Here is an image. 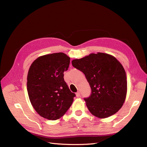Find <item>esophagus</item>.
<instances>
[{
	"instance_id": "1",
	"label": "esophagus",
	"mask_w": 147,
	"mask_h": 147,
	"mask_svg": "<svg viewBox=\"0 0 147 147\" xmlns=\"http://www.w3.org/2000/svg\"><path fill=\"white\" fill-rule=\"evenodd\" d=\"M76 96L77 97H79L80 96V92L79 91H78L76 93Z\"/></svg>"
}]
</instances>
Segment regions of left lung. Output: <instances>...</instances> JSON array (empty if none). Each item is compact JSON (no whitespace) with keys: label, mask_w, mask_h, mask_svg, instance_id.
I'll return each instance as SVG.
<instances>
[{"label":"left lung","mask_w":147,"mask_h":147,"mask_svg":"<svg viewBox=\"0 0 147 147\" xmlns=\"http://www.w3.org/2000/svg\"><path fill=\"white\" fill-rule=\"evenodd\" d=\"M72 65L85 74L90 84L91 93L84 100L92 115L106 118L121 109L126 98L127 81L123 66L115 57L92 53L73 60Z\"/></svg>","instance_id":"obj_1"}]
</instances>
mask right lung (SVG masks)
<instances>
[{
  "mask_svg": "<svg viewBox=\"0 0 147 147\" xmlns=\"http://www.w3.org/2000/svg\"><path fill=\"white\" fill-rule=\"evenodd\" d=\"M69 62L65 54L53 53L39 57L30 67L27 76L30 100L36 112L48 120L63 116L76 96L63 79Z\"/></svg>",
  "mask_w": 147,
  "mask_h": 147,
  "instance_id": "1",
  "label": "right lung"
}]
</instances>
